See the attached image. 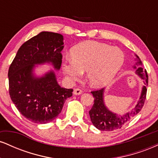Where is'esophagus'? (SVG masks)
I'll use <instances>...</instances> for the list:
<instances>
[{"label": "esophagus", "mask_w": 158, "mask_h": 158, "mask_svg": "<svg viewBox=\"0 0 158 158\" xmlns=\"http://www.w3.org/2000/svg\"><path fill=\"white\" fill-rule=\"evenodd\" d=\"M81 93H82V90L79 89V88H76V89H74L73 90L74 95H80Z\"/></svg>", "instance_id": "34e87169"}]
</instances>
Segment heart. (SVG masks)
I'll return each instance as SVG.
<instances>
[{"label":"heart","mask_w":158,"mask_h":158,"mask_svg":"<svg viewBox=\"0 0 158 158\" xmlns=\"http://www.w3.org/2000/svg\"><path fill=\"white\" fill-rule=\"evenodd\" d=\"M72 59H66L61 68L69 81L79 80L87 71V79L94 88L108 85L122 68L124 54L120 49L94 41H87L71 50Z\"/></svg>","instance_id":"obj_1"}]
</instances>
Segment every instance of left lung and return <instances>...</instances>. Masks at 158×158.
<instances>
[{
    "label": "left lung",
    "mask_w": 158,
    "mask_h": 158,
    "mask_svg": "<svg viewBox=\"0 0 158 158\" xmlns=\"http://www.w3.org/2000/svg\"><path fill=\"white\" fill-rule=\"evenodd\" d=\"M135 56L137 60L136 65L142 64L138 56L137 55ZM134 68L136 69V74L143 80L144 85L142 88V91L137 104L131 111L127 112L123 115H118L114 112H111L105 105V88L91 91V94L94 97V103L89 111L90 120L94 126L100 131H111L119 129L123 125L129 122L130 119L137 115L142 109L146 98V92H147L146 87L148 86V77L146 69L142 68H137L135 65L134 66Z\"/></svg>",
    "instance_id": "8db88e82"
}]
</instances>
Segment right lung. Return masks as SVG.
<instances>
[{"instance_id": "obj_1", "label": "right lung", "mask_w": 158, "mask_h": 158, "mask_svg": "<svg viewBox=\"0 0 158 158\" xmlns=\"http://www.w3.org/2000/svg\"><path fill=\"white\" fill-rule=\"evenodd\" d=\"M63 35L41 32L21 45L8 71L9 92L12 102L25 118L45 124L53 120L62 110L73 89L61 88L53 70L41 77L34 76L35 64H51L59 70L61 51L64 48Z\"/></svg>"}]
</instances>
